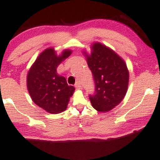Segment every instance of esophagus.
Segmentation results:
<instances>
[{
    "label": "esophagus",
    "mask_w": 160,
    "mask_h": 160,
    "mask_svg": "<svg viewBox=\"0 0 160 160\" xmlns=\"http://www.w3.org/2000/svg\"><path fill=\"white\" fill-rule=\"evenodd\" d=\"M75 87H76L78 89H82V86H81V85H80V82H76V84H75Z\"/></svg>",
    "instance_id": "obj_1"
}]
</instances>
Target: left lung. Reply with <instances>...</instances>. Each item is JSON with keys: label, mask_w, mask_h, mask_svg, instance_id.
<instances>
[{"label": "left lung", "mask_w": 160, "mask_h": 160, "mask_svg": "<svg viewBox=\"0 0 160 160\" xmlns=\"http://www.w3.org/2000/svg\"><path fill=\"white\" fill-rule=\"evenodd\" d=\"M91 49L89 55L82 52L95 81V94L89 99L96 111L108 112L124 98L129 73L126 62L113 49L99 42L92 43Z\"/></svg>", "instance_id": "1"}]
</instances>
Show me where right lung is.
Masks as SVG:
<instances>
[{"instance_id":"1","label":"right lung","mask_w":160,"mask_h":160,"mask_svg":"<svg viewBox=\"0 0 160 160\" xmlns=\"http://www.w3.org/2000/svg\"><path fill=\"white\" fill-rule=\"evenodd\" d=\"M72 51L65 49L57 56L52 47L38 56L27 74V88L33 102L52 114L67 109L75 88L68 86L63 76L57 74L58 66L71 56Z\"/></svg>"}]
</instances>
